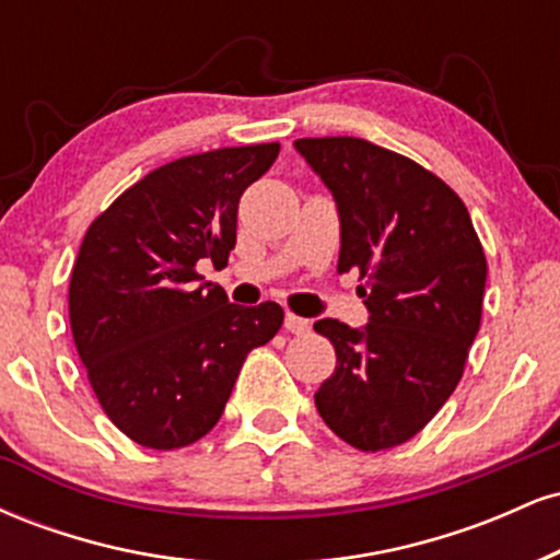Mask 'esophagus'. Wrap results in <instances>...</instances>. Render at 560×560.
Here are the masks:
<instances>
[{"instance_id": "1", "label": "esophagus", "mask_w": 560, "mask_h": 560, "mask_svg": "<svg viewBox=\"0 0 560 560\" xmlns=\"http://www.w3.org/2000/svg\"><path fill=\"white\" fill-rule=\"evenodd\" d=\"M284 326H287V331H292V334H307V331H311V320L294 316V313H287Z\"/></svg>"}]
</instances>
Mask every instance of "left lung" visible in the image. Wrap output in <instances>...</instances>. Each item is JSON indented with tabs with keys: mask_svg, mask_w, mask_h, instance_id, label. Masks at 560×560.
Listing matches in <instances>:
<instances>
[{
	"mask_svg": "<svg viewBox=\"0 0 560 560\" xmlns=\"http://www.w3.org/2000/svg\"><path fill=\"white\" fill-rule=\"evenodd\" d=\"M331 191L339 271L358 268L369 324L320 318L337 352L316 392L320 419L358 450L419 434L464 376L479 331L487 260L466 205L413 160L355 137L298 139Z\"/></svg>",
	"mask_w": 560,
	"mask_h": 560,
	"instance_id": "1",
	"label": "left lung"
}]
</instances>
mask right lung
<instances>
[{"label":"right lung","mask_w":560,"mask_h":560,"mask_svg":"<svg viewBox=\"0 0 560 560\" xmlns=\"http://www.w3.org/2000/svg\"><path fill=\"white\" fill-rule=\"evenodd\" d=\"M279 144L223 147L147 173L83 236L70 329L102 410L152 450L197 442L221 419L253 347L281 329L276 302L244 307L197 273L226 266L236 210Z\"/></svg>","instance_id":"1"}]
</instances>
